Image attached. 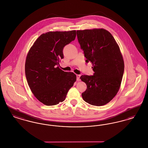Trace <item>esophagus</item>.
<instances>
[{
	"label": "esophagus",
	"mask_w": 148,
	"mask_h": 148,
	"mask_svg": "<svg viewBox=\"0 0 148 148\" xmlns=\"http://www.w3.org/2000/svg\"><path fill=\"white\" fill-rule=\"evenodd\" d=\"M80 75H77V81H79L80 80Z\"/></svg>",
	"instance_id": "obj_1"
}]
</instances>
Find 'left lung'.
<instances>
[{
	"instance_id": "obj_1",
	"label": "left lung",
	"mask_w": 148,
	"mask_h": 148,
	"mask_svg": "<svg viewBox=\"0 0 148 148\" xmlns=\"http://www.w3.org/2000/svg\"><path fill=\"white\" fill-rule=\"evenodd\" d=\"M77 34L85 62L92 63L94 71L93 75L80 77L87 85L82 98L90 105H106L118 93L124 74V63L119 47L104 29L78 30Z\"/></svg>"
}]
</instances>
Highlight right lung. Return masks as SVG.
<instances>
[{
  "label": "right lung",
  "mask_w": 148,
  "mask_h": 148,
  "mask_svg": "<svg viewBox=\"0 0 148 148\" xmlns=\"http://www.w3.org/2000/svg\"><path fill=\"white\" fill-rule=\"evenodd\" d=\"M75 36L76 30L49 32L39 36L29 50L25 64L27 82L35 98L44 105L63 101L76 82L74 73L64 71L58 66L64 58V47Z\"/></svg>",
  "instance_id": "right-lung-1"
}]
</instances>
